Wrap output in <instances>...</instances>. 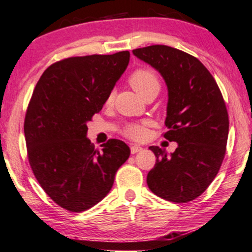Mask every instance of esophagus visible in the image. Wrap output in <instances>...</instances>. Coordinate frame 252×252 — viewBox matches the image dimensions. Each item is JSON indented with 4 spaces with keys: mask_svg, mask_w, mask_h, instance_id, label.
<instances>
[{
    "mask_svg": "<svg viewBox=\"0 0 252 252\" xmlns=\"http://www.w3.org/2000/svg\"><path fill=\"white\" fill-rule=\"evenodd\" d=\"M140 150H142V148L140 146H136V145L130 146V153H132V154H136V153H139Z\"/></svg>",
    "mask_w": 252,
    "mask_h": 252,
    "instance_id": "1",
    "label": "esophagus"
}]
</instances>
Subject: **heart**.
Listing matches in <instances>:
<instances>
[{
	"label": "heart",
	"mask_w": 252,
	"mask_h": 252,
	"mask_svg": "<svg viewBox=\"0 0 252 252\" xmlns=\"http://www.w3.org/2000/svg\"><path fill=\"white\" fill-rule=\"evenodd\" d=\"M130 87L142 98H146L153 93H158L159 78L154 70L140 68L130 74L128 78ZM114 100V94L110 93L105 99V105L111 106ZM147 123H132L124 127L123 134L134 141H140L147 135Z\"/></svg>",
	"instance_id": "1"
}]
</instances>
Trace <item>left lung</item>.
<instances>
[{
	"mask_svg": "<svg viewBox=\"0 0 252 252\" xmlns=\"http://www.w3.org/2000/svg\"><path fill=\"white\" fill-rule=\"evenodd\" d=\"M133 54L158 69L168 86L163 136L178 143L171 155L149 147L156 163L147 175L153 193L168 201L194 200L213 182L223 162L229 118L214 77L193 55L165 45L133 50Z\"/></svg>",
	"mask_w": 252,
	"mask_h": 252,
	"instance_id": "1",
	"label": "left lung"
}]
</instances>
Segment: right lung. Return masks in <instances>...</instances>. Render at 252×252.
<instances>
[{
	"mask_svg": "<svg viewBox=\"0 0 252 252\" xmlns=\"http://www.w3.org/2000/svg\"><path fill=\"white\" fill-rule=\"evenodd\" d=\"M129 62V52L73 57L42 73L24 120L28 158L42 190L69 212L87 211L109 193L129 147L117 139L94 148L87 123L98 113Z\"/></svg>",
	"mask_w": 252,
	"mask_h": 252,
	"instance_id": "1",
	"label": "right lung"
}]
</instances>
